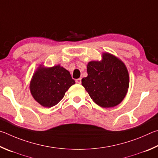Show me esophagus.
Masks as SVG:
<instances>
[{
    "label": "esophagus",
    "instance_id": "esophagus-1",
    "mask_svg": "<svg viewBox=\"0 0 158 158\" xmlns=\"http://www.w3.org/2000/svg\"><path fill=\"white\" fill-rule=\"evenodd\" d=\"M81 78H78V79H76V83H77V84H81Z\"/></svg>",
    "mask_w": 158,
    "mask_h": 158
}]
</instances>
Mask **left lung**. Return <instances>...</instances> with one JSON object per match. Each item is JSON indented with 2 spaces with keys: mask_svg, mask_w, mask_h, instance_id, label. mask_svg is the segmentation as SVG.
I'll return each instance as SVG.
<instances>
[{
  "mask_svg": "<svg viewBox=\"0 0 158 158\" xmlns=\"http://www.w3.org/2000/svg\"><path fill=\"white\" fill-rule=\"evenodd\" d=\"M87 69L88 76L82 79V85L96 104L109 108L123 101L130 77L126 66L119 58L105 52L101 61H91Z\"/></svg>",
  "mask_w": 158,
  "mask_h": 158,
  "instance_id": "1",
  "label": "left lung"
}]
</instances>
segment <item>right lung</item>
<instances>
[{"mask_svg":"<svg viewBox=\"0 0 158 158\" xmlns=\"http://www.w3.org/2000/svg\"><path fill=\"white\" fill-rule=\"evenodd\" d=\"M75 84L69 71L60 64L46 67L40 64L33 73L30 91L35 100L44 107H51L62 100Z\"/></svg>","mask_w":158,"mask_h":158,"instance_id":"obj_1","label":"right lung"}]
</instances>
